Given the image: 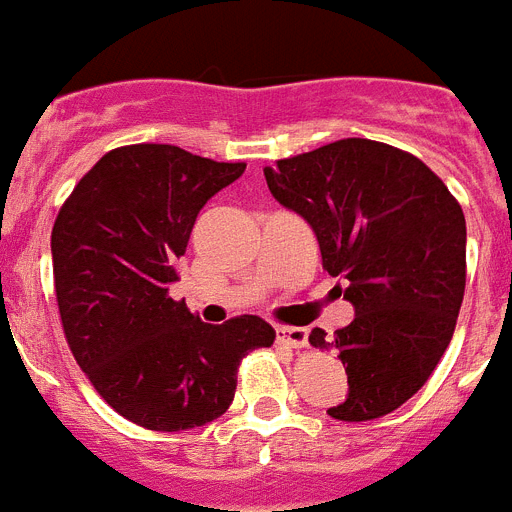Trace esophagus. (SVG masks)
<instances>
[{"label": "esophagus", "instance_id": "obj_1", "mask_svg": "<svg viewBox=\"0 0 512 512\" xmlns=\"http://www.w3.org/2000/svg\"><path fill=\"white\" fill-rule=\"evenodd\" d=\"M275 335H278V342L281 345H288V348H306V342H309V332L304 330V327H278L275 330Z\"/></svg>", "mask_w": 512, "mask_h": 512}]
</instances>
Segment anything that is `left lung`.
<instances>
[{
    "label": "left lung",
    "instance_id": "1",
    "mask_svg": "<svg viewBox=\"0 0 512 512\" xmlns=\"http://www.w3.org/2000/svg\"><path fill=\"white\" fill-rule=\"evenodd\" d=\"M275 201L304 216L322 265L348 283L355 319L314 348L337 350L348 397L327 415L384 417L415 397L451 342L466 286V221L446 182L410 151L340 139L265 167Z\"/></svg>",
    "mask_w": 512,
    "mask_h": 512
}]
</instances>
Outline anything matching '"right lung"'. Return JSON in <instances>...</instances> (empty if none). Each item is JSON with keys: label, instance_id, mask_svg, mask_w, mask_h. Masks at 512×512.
I'll use <instances>...</instances> for the list:
<instances>
[{"label": "right lung", "instance_id": "right-lung-1", "mask_svg": "<svg viewBox=\"0 0 512 512\" xmlns=\"http://www.w3.org/2000/svg\"><path fill=\"white\" fill-rule=\"evenodd\" d=\"M172 144L110 149L53 221L66 342L118 415L146 430L201 428L229 410L239 363L275 330L244 314L213 327L170 296L195 216L244 172Z\"/></svg>", "mask_w": 512, "mask_h": 512}]
</instances>
